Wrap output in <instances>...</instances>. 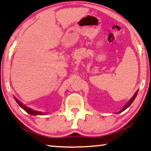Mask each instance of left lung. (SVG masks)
<instances>
[{"label": "left lung", "mask_w": 151, "mask_h": 151, "mask_svg": "<svg viewBox=\"0 0 151 151\" xmlns=\"http://www.w3.org/2000/svg\"><path fill=\"white\" fill-rule=\"evenodd\" d=\"M137 92H138V91H137L136 92V93L134 94V95L133 96V97L130 99L129 101L128 102H127V103L126 105H125V106H124V107L123 108V109H122L120 111V112H119V113H120V112H123V111H124L125 110L127 109V108H128V107L130 106V105L132 104V102H133V101L135 100V97H136V96H137Z\"/></svg>", "instance_id": "left-lung-1"}]
</instances>
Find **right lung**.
Instances as JSON below:
<instances>
[{"label":"right lung","mask_w":151,"mask_h":151,"mask_svg":"<svg viewBox=\"0 0 151 151\" xmlns=\"http://www.w3.org/2000/svg\"><path fill=\"white\" fill-rule=\"evenodd\" d=\"M14 99H15L17 103H18L19 104V106H20L22 109H24L25 112H27L28 114H29L31 115H33V116H35V115H45V114L43 113V112H39V111H37V110H34L33 109H30V108L27 107L26 106H25V105L22 103V102L20 101H19L18 99H17L15 96H14Z\"/></svg>","instance_id":"right-lung-1"}]
</instances>
